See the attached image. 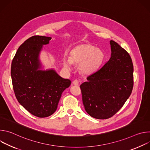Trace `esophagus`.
I'll return each mask as SVG.
<instances>
[{
	"mask_svg": "<svg viewBox=\"0 0 150 150\" xmlns=\"http://www.w3.org/2000/svg\"><path fill=\"white\" fill-rule=\"evenodd\" d=\"M73 84L75 85H79V81L77 79H75L73 81Z\"/></svg>",
	"mask_w": 150,
	"mask_h": 150,
	"instance_id": "obj_1",
	"label": "esophagus"
}]
</instances>
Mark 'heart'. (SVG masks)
I'll use <instances>...</instances> for the list:
<instances>
[{
  "mask_svg": "<svg viewBox=\"0 0 150 150\" xmlns=\"http://www.w3.org/2000/svg\"><path fill=\"white\" fill-rule=\"evenodd\" d=\"M104 58L103 51L90 45H82L75 47L71 53L69 60L64 61V66L71 69L72 63L80 65L82 74L90 75L101 65Z\"/></svg>",
  "mask_w": 150,
  "mask_h": 150,
  "instance_id": "heart-1",
  "label": "heart"
}]
</instances>
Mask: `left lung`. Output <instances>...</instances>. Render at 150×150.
<instances>
[{"instance_id": "left-lung-1", "label": "left lung", "mask_w": 150, "mask_h": 150, "mask_svg": "<svg viewBox=\"0 0 150 150\" xmlns=\"http://www.w3.org/2000/svg\"><path fill=\"white\" fill-rule=\"evenodd\" d=\"M111 57L81 85L85 110L91 117L106 119L115 115L129 97L134 85L130 55L110 40Z\"/></svg>"}]
</instances>
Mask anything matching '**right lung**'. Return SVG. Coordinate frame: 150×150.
<instances>
[{
	"label": "right lung",
	"mask_w": 150,
	"mask_h": 150,
	"mask_svg": "<svg viewBox=\"0 0 150 150\" xmlns=\"http://www.w3.org/2000/svg\"><path fill=\"white\" fill-rule=\"evenodd\" d=\"M51 39L40 35L29 38L17 50L11 65L16 99L28 112L38 117H48L56 112L62 93L71 83L53 69H40V53Z\"/></svg>",
	"instance_id": "right-lung-1"
}]
</instances>
